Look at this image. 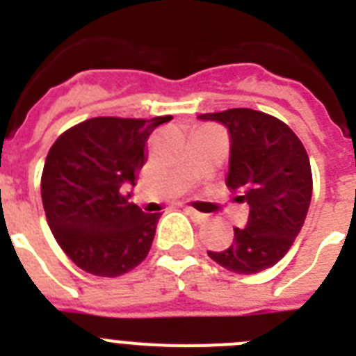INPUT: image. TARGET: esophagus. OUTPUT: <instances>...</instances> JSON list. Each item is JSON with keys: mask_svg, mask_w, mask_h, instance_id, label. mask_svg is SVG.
Returning <instances> with one entry per match:
<instances>
[{"mask_svg": "<svg viewBox=\"0 0 356 356\" xmlns=\"http://www.w3.org/2000/svg\"><path fill=\"white\" fill-rule=\"evenodd\" d=\"M185 212H187L188 216H191V219H193V221H196V222H205V221H207V216H205V213L197 212V210H194V209H185Z\"/></svg>", "mask_w": 356, "mask_h": 356, "instance_id": "esophagus-1", "label": "esophagus"}]
</instances>
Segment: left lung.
Masks as SVG:
<instances>
[{"label": "left lung", "mask_w": 356, "mask_h": 356, "mask_svg": "<svg viewBox=\"0 0 356 356\" xmlns=\"http://www.w3.org/2000/svg\"><path fill=\"white\" fill-rule=\"evenodd\" d=\"M229 135L226 185L248 203L244 228H235L234 242L209 257L237 275H254L284 259L301 232L312 200V171L298 135L280 119L251 108L201 114Z\"/></svg>", "instance_id": "left-lung-1"}]
</instances>
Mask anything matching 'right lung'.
Returning <instances> with one entry per match:
<instances>
[{
    "mask_svg": "<svg viewBox=\"0 0 356 356\" xmlns=\"http://www.w3.org/2000/svg\"><path fill=\"white\" fill-rule=\"evenodd\" d=\"M171 119H87L49 149L44 212L58 246L83 271L114 278L146 259L160 213L143 212L122 187L137 181L151 131Z\"/></svg>",
    "mask_w": 356,
    "mask_h": 356,
    "instance_id": "1",
    "label": "right lung"
}]
</instances>
